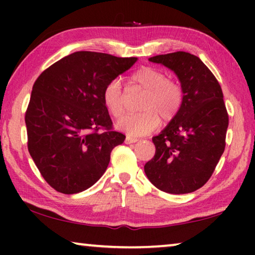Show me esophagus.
Instances as JSON below:
<instances>
[{
    "label": "esophagus",
    "instance_id": "34e87169",
    "mask_svg": "<svg viewBox=\"0 0 255 255\" xmlns=\"http://www.w3.org/2000/svg\"><path fill=\"white\" fill-rule=\"evenodd\" d=\"M138 140H139L138 138L130 137V135H128V137L125 138V144H133V142H137Z\"/></svg>",
    "mask_w": 255,
    "mask_h": 255
}]
</instances>
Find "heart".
I'll return each instance as SVG.
<instances>
[{
	"mask_svg": "<svg viewBox=\"0 0 255 255\" xmlns=\"http://www.w3.org/2000/svg\"><path fill=\"white\" fill-rule=\"evenodd\" d=\"M132 85L146 90L141 101L142 113L127 115L117 122L118 130L130 135H144L159 127L162 121H170L179 113L183 101V89L177 81L168 80L158 68L144 66L130 75ZM103 103L111 116L121 117L124 113V95L121 82L113 80L103 89Z\"/></svg>",
	"mask_w": 255,
	"mask_h": 255,
	"instance_id": "1",
	"label": "heart"
}]
</instances>
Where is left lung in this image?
Instances as JSON below:
<instances>
[{
  "mask_svg": "<svg viewBox=\"0 0 255 255\" xmlns=\"http://www.w3.org/2000/svg\"><path fill=\"white\" fill-rule=\"evenodd\" d=\"M148 60L175 73L183 101L176 116L152 138L155 154L145 163V174L165 193H193L210 179L225 149L229 115L222 88L194 54L180 51Z\"/></svg>",
  "mask_w": 255,
  "mask_h": 255,
  "instance_id": "obj_1",
  "label": "left lung"
}]
</instances>
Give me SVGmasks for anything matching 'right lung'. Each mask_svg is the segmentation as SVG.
I'll list each match as a JSON object with an SVG mask.
<instances>
[{
    "instance_id": "add662e5",
    "label": "right lung",
    "mask_w": 255,
    "mask_h": 255,
    "mask_svg": "<svg viewBox=\"0 0 255 255\" xmlns=\"http://www.w3.org/2000/svg\"><path fill=\"white\" fill-rule=\"evenodd\" d=\"M137 58L80 51L50 66L32 87L25 113L27 148L41 176L59 193L96 183L125 135L114 131L103 89Z\"/></svg>"
}]
</instances>
